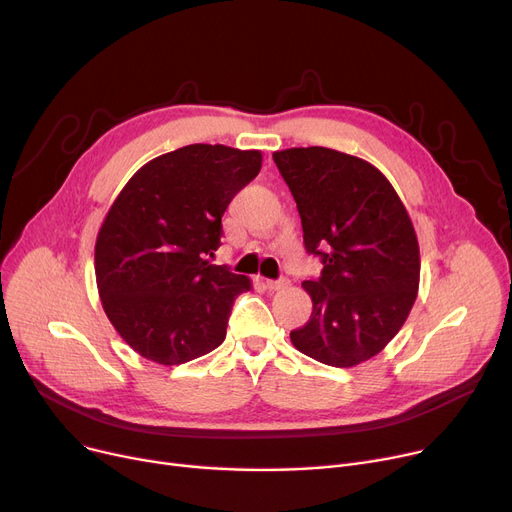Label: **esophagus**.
Masks as SVG:
<instances>
[{"label": "esophagus", "instance_id": "obj_1", "mask_svg": "<svg viewBox=\"0 0 512 512\" xmlns=\"http://www.w3.org/2000/svg\"><path fill=\"white\" fill-rule=\"evenodd\" d=\"M265 286L270 290H282L288 286V280L286 278H280V280H265Z\"/></svg>", "mask_w": 512, "mask_h": 512}]
</instances>
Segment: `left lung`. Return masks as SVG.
I'll return each instance as SVG.
<instances>
[{
    "label": "left lung",
    "instance_id": "8db88e82",
    "mask_svg": "<svg viewBox=\"0 0 512 512\" xmlns=\"http://www.w3.org/2000/svg\"><path fill=\"white\" fill-rule=\"evenodd\" d=\"M297 201L305 249L324 263L305 280L313 311L290 332L303 355L353 367L378 355L405 324L419 288V245L409 213L369 161L328 147L274 153Z\"/></svg>",
    "mask_w": 512,
    "mask_h": 512
}]
</instances>
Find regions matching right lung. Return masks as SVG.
I'll list each match as a JSON object with an SVG mask.
<instances>
[{"instance_id": "right-lung-1", "label": "right lung", "mask_w": 512, "mask_h": 512, "mask_svg": "<svg viewBox=\"0 0 512 512\" xmlns=\"http://www.w3.org/2000/svg\"><path fill=\"white\" fill-rule=\"evenodd\" d=\"M261 170V151L186 145L151 159L107 211L95 245L99 297L141 357L180 365L226 338L247 276L213 265L222 215Z\"/></svg>"}]
</instances>
